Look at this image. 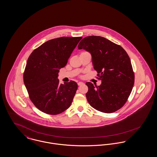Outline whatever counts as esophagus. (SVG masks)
Returning <instances> with one entry per match:
<instances>
[{"mask_svg": "<svg viewBox=\"0 0 157 157\" xmlns=\"http://www.w3.org/2000/svg\"><path fill=\"white\" fill-rule=\"evenodd\" d=\"M84 84V83L82 82H79L78 83V85H79V86H81V85H82Z\"/></svg>", "mask_w": 157, "mask_h": 157, "instance_id": "esophagus-1", "label": "esophagus"}]
</instances>
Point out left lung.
Wrapping results in <instances>:
<instances>
[{
  "label": "left lung",
  "instance_id": "8db88e82",
  "mask_svg": "<svg viewBox=\"0 0 157 157\" xmlns=\"http://www.w3.org/2000/svg\"><path fill=\"white\" fill-rule=\"evenodd\" d=\"M92 56L100 86L86 82V97L91 107L104 113H113L127 102L134 84L130 59L122 47L101 36L84 37L78 45Z\"/></svg>",
  "mask_w": 157,
  "mask_h": 157
}]
</instances>
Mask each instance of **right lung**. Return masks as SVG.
<instances>
[{
    "label": "right lung",
    "mask_w": 157,
    "mask_h": 157,
    "mask_svg": "<svg viewBox=\"0 0 157 157\" xmlns=\"http://www.w3.org/2000/svg\"><path fill=\"white\" fill-rule=\"evenodd\" d=\"M82 37H60L33 50L25 67L23 80L29 97L45 113L57 115L69 108L78 89L73 81L60 84L59 69L64 67Z\"/></svg>",
    "instance_id": "obj_1"
}]
</instances>
